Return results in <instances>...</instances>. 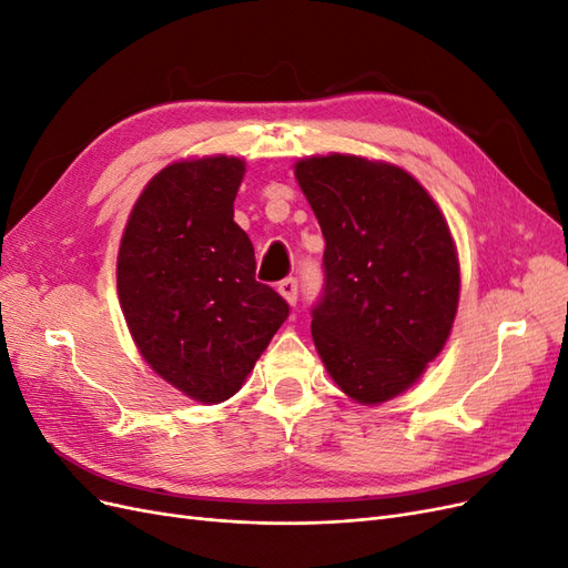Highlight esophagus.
Listing matches in <instances>:
<instances>
[{
    "instance_id": "1",
    "label": "esophagus",
    "mask_w": 568,
    "mask_h": 568,
    "mask_svg": "<svg viewBox=\"0 0 568 568\" xmlns=\"http://www.w3.org/2000/svg\"><path fill=\"white\" fill-rule=\"evenodd\" d=\"M277 291L284 296V301H286L288 305H296V301H298V280H296V277L282 280V282L277 284Z\"/></svg>"
}]
</instances>
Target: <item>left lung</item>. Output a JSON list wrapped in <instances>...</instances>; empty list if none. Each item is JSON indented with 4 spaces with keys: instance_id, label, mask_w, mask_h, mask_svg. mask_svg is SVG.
Segmentation results:
<instances>
[{
    "instance_id": "left-lung-1",
    "label": "left lung",
    "mask_w": 568,
    "mask_h": 568,
    "mask_svg": "<svg viewBox=\"0 0 568 568\" xmlns=\"http://www.w3.org/2000/svg\"><path fill=\"white\" fill-rule=\"evenodd\" d=\"M324 234L313 341L336 386L363 405L415 384L450 336L459 301L453 236L403 168L346 153L296 163Z\"/></svg>"
}]
</instances>
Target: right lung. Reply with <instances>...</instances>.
<instances>
[{
    "label": "right lung",
    "mask_w": 568,
    "mask_h": 568,
    "mask_svg": "<svg viewBox=\"0 0 568 568\" xmlns=\"http://www.w3.org/2000/svg\"><path fill=\"white\" fill-rule=\"evenodd\" d=\"M244 161L205 156L163 168L136 199L118 251V298L151 369L189 398H232L288 317L255 282L234 222Z\"/></svg>",
    "instance_id": "obj_1"
}]
</instances>
